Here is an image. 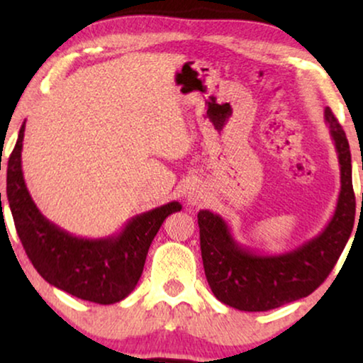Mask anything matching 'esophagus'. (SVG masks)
<instances>
[{
	"label": "esophagus",
	"mask_w": 363,
	"mask_h": 363,
	"mask_svg": "<svg viewBox=\"0 0 363 363\" xmlns=\"http://www.w3.org/2000/svg\"><path fill=\"white\" fill-rule=\"evenodd\" d=\"M206 201V196H203V191L201 186H192L189 187L187 191V203L189 206H199Z\"/></svg>",
	"instance_id": "esophagus-1"
}]
</instances>
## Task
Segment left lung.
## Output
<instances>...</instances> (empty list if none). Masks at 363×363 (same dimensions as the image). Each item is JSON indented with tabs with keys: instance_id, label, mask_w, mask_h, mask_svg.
Masks as SVG:
<instances>
[{
	"instance_id": "1",
	"label": "left lung",
	"mask_w": 363,
	"mask_h": 363,
	"mask_svg": "<svg viewBox=\"0 0 363 363\" xmlns=\"http://www.w3.org/2000/svg\"><path fill=\"white\" fill-rule=\"evenodd\" d=\"M324 118L339 157L340 192L333 218L318 237L291 252L262 255L237 243L218 213H197L206 278L220 303L258 313L306 298L324 283L344 252L355 220L350 147L329 106Z\"/></svg>"
}]
</instances>
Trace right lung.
Wrapping results in <instances>:
<instances>
[{"mask_svg":"<svg viewBox=\"0 0 363 363\" xmlns=\"http://www.w3.org/2000/svg\"><path fill=\"white\" fill-rule=\"evenodd\" d=\"M24 125L8 160L6 194L28 258L45 281L75 298L96 304L118 303L140 281L147 250L162 222L182 206L172 201L143 212L110 237H75L48 220L30 197L21 169Z\"/></svg>","mask_w":363,"mask_h":363,"instance_id":"add662e5","label":"right lung"}]
</instances>
